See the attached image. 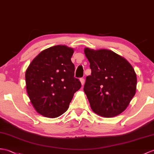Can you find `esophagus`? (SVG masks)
Masks as SVG:
<instances>
[{
  "label": "esophagus",
  "mask_w": 154,
  "mask_h": 154,
  "mask_svg": "<svg viewBox=\"0 0 154 154\" xmlns=\"http://www.w3.org/2000/svg\"><path fill=\"white\" fill-rule=\"evenodd\" d=\"M80 81H81V85H83L84 83H85V79H84L83 77L81 78V79H80Z\"/></svg>",
  "instance_id": "1"
}]
</instances>
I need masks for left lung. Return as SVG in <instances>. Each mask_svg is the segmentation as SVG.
Segmentation results:
<instances>
[{
    "label": "left lung",
    "mask_w": 154,
    "mask_h": 154,
    "mask_svg": "<svg viewBox=\"0 0 154 154\" xmlns=\"http://www.w3.org/2000/svg\"><path fill=\"white\" fill-rule=\"evenodd\" d=\"M91 75L86 78L84 91L91 109L98 115L112 117L127 108L137 88V75L123 57L109 50L85 48Z\"/></svg>",
    "instance_id": "8db88e82"
}]
</instances>
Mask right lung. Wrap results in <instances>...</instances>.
Returning <instances> with one entry per match:
<instances>
[{
    "mask_svg": "<svg viewBox=\"0 0 154 154\" xmlns=\"http://www.w3.org/2000/svg\"><path fill=\"white\" fill-rule=\"evenodd\" d=\"M73 54V49L66 46H54L38 54L27 69V94L41 115L49 118L62 115L81 87L79 79L74 77Z\"/></svg>",
    "mask_w": 154,
    "mask_h": 154,
    "instance_id": "right-lung-1",
    "label": "right lung"
}]
</instances>
